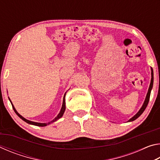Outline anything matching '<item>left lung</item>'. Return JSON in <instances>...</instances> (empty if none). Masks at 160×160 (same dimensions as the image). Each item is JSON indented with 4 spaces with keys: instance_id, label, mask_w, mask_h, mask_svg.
Segmentation results:
<instances>
[{
    "instance_id": "1",
    "label": "left lung",
    "mask_w": 160,
    "mask_h": 160,
    "mask_svg": "<svg viewBox=\"0 0 160 160\" xmlns=\"http://www.w3.org/2000/svg\"><path fill=\"white\" fill-rule=\"evenodd\" d=\"M152 86H153V71L152 70V78H151V82H150V88H149V90H148V94H147V96H146V98H145V100L144 102V104H143L142 107H141V109H140L139 110V112H138L136 114H135L133 117L131 118V119L128 121H132L135 120V119L138 118L139 117V116L142 114V113H143V112H144L145 109H146V107H147L148 104V102H149V100H150V92H151V90L152 88Z\"/></svg>"
}]
</instances>
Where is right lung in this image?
<instances>
[{
    "label": "right lung",
    "instance_id": "obj_1",
    "mask_svg": "<svg viewBox=\"0 0 160 160\" xmlns=\"http://www.w3.org/2000/svg\"><path fill=\"white\" fill-rule=\"evenodd\" d=\"M11 104H12V102H11ZM12 106L13 109H14V111H15V112L16 113V114H17L20 118L22 119V120H23L24 121H25V122H27V123H29V124H32V125H34V126H46L48 125V124H50L51 123H53V122H54V121H57L58 119H59L61 117H62V116H63V113H64V112H65V110H66V103H65V96H64V97H63V105H62L61 110L60 113H58V115L57 116H56V117L55 118H54L53 121H51V122H48V123H41L33 122V121H29V120H28V119H26V118H25L24 117H22V116L20 114H19L17 111L15 110V107H14V106H13V105H12Z\"/></svg>",
    "mask_w": 160,
    "mask_h": 160
}]
</instances>
